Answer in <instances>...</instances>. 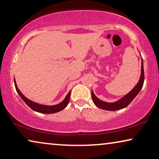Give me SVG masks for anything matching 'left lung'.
<instances>
[{"mask_svg":"<svg viewBox=\"0 0 159 159\" xmlns=\"http://www.w3.org/2000/svg\"><path fill=\"white\" fill-rule=\"evenodd\" d=\"M144 82V71H143V60L141 61V74L140 79L136 86L134 88L131 92H129L126 96H125L124 98H122L120 100H118L116 102L114 103H106L102 101L97 98L93 93V91H91V96L92 99H93V103H95L97 107L102 108L103 110L106 111H116L120 110L122 108H124L128 106L130 104V103L134 100L135 97L137 96V94L139 93L141 91V88L143 87Z\"/></svg>","mask_w":159,"mask_h":159,"instance_id":"left-lung-1","label":"left lung"}]
</instances>
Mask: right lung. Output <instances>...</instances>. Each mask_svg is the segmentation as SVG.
Listing matches in <instances>:
<instances>
[{
	"label": "right lung",
	"mask_w": 159,
	"mask_h": 159,
	"mask_svg": "<svg viewBox=\"0 0 159 159\" xmlns=\"http://www.w3.org/2000/svg\"><path fill=\"white\" fill-rule=\"evenodd\" d=\"M14 84H15V87H16V91H17L18 94L20 95L21 98L24 101V102L26 103L32 110L37 111V112L41 113H57V112H58V111H61L63 109H64L66 106H67L68 103H69L70 91H69V93L67 94V96H66L64 100H63L61 103L57 104V105H54V106H45V105H41V104H39V103H36L35 102H33V101H30L29 99H28L26 98V97H25L24 96H23V95L21 93V92L19 91V89H18V86H17V85H16L15 79H14Z\"/></svg>",
	"instance_id": "add662e5"
}]
</instances>
